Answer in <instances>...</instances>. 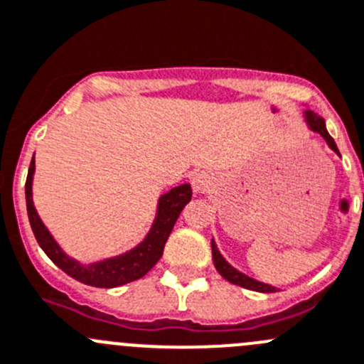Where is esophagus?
Here are the masks:
<instances>
[{
  "label": "esophagus",
  "mask_w": 364,
  "mask_h": 364,
  "mask_svg": "<svg viewBox=\"0 0 364 364\" xmlns=\"http://www.w3.org/2000/svg\"><path fill=\"white\" fill-rule=\"evenodd\" d=\"M191 186L196 195H207L213 188V178L207 173H195L191 176Z\"/></svg>",
  "instance_id": "34e87169"
}]
</instances>
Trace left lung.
Returning <instances> with one entry per match:
<instances>
[{
	"instance_id": "obj_1",
	"label": "left lung",
	"mask_w": 364,
	"mask_h": 364,
	"mask_svg": "<svg viewBox=\"0 0 364 364\" xmlns=\"http://www.w3.org/2000/svg\"><path fill=\"white\" fill-rule=\"evenodd\" d=\"M304 117H306L307 127H309L313 132L320 134V136L325 139V143L328 144V148L340 155V150H338V146H336L334 139L328 136L327 128H325L323 117H320L316 112H314V110H309V109L304 110ZM210 248H213V261H214V266H216L218 273H220L223 279H227L228 282L236 284V286H241V288L252 289V291H259V293H273V291H275V288H273V286H268V284H264V282H259V280H255V279H252V277L245 275V273H241L240 269H236L234 266L228 264V262L225 261L223 255L220 254V250H218L214 240L210 241Z\"/></svg>"
}]
</instances>
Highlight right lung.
I'll return each mask as SVG.
<instances>
[{"label":"right lung","mask_w":364,"mask_h":364,"mask_svg":"<svg viewBox=\"0 0 364 364\" xmlns=\"http://www.w3.org/2000/svg\"><path fill=\"white\" fill-rule=\"evenodd\" d=\"M33 173H36V161L32 159L28 176H26V184H24V195H26L28 220L30 225H32L33 236H36L37 243L43 248L44 254L62 272H65L69 277L78 280V282L95 286V288H117V286H123V284L132 282V280H137L146 275L157 264L159 259L162 257L166 241H168L169 234H171L182 209L191 202L193 196L191 186L189 184H182L178 188H173L171 191L164 193L159 198L157 214H155V220L150 232H148L146 237L136 248L124 252L121 255H116V257L103 259V261L91 262V264H82L76 259L69 257L58 247V243L53 240V236L50 234L46 225L41 221L32 200Z\"/></svg>","instance_id":"1"}]
</instances>
